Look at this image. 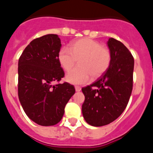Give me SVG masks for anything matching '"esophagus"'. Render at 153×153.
Masks as SVG:
<instances>
[{
    "label": "esophagus",
    "instance_id": "1",
    "mask_svg": "<svg viewBox=\"0 0 153 153\" xmlns=\"http://www.w3.org/2000/svg\"><path fill=\"white\" fill-rule=\"evenodd\" d=\"M75 90H76V92H79V91H80V90H81V87H80V86H75Z\"/></svg>",
    "mask_w": 153,
    "mask_h": 153
}]
</instances>
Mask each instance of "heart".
Here are the masks:
<instances>
[{
    "mask_svg": "<svg viewBox=\"0 0 153 153\" xmlns=\"http://www.w3.org/2000/svg\"><path fill=\"white\" fill-rule=\"evenodd\" d=\"M58 61L65 71H70L78 60L77 68L66 76V80L73 84H83L91 78L100 77L111 63V53L99 42L82 38L63 47L58 53Z\"/></svg>",
    "mask_w": 153,
    "mask_h": 153,
    "instance_id": "obj_1",
    "label": "heart"
}]
</instances>
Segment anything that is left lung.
Instances as JSON below:
<instances>
[{
  "label": "left lung",
  "mask_w": 153,
  "mask_h": 153,
  "mask_svg": "<svg viewBox=\"0 0 153 153\" xmlns=\"http://www.w3.org/2000/svg\"><path fill=\"white\" fill-rule=\"evenodd\" d=\"M107 45L111 53L109 67L97 81L82 88L83 118L93 126H102L117 120L125 110L132 90L133 56L116 39L109 38Z\"/></svg>",
  "instance_id": "obj_1"
}]
</instances>
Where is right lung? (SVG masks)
Here are the masks:
<instances>
[{"mask_svg":"<svg viewBox=\"0 0 153 153\" xmlns=\"http://www.w3.org/2000/svg\"><path fill=\"white\" fill-rule=\"evenodd\" d=\"M60 47L58 35H44L32 40L19 58V100L27 116L44 126L60 122L75 93L74 86L67 82L52 84L64 76L57 58Z\"/></svg>","mask_w":153,"mask_h":153,"instance_id":"1","label":"right lung"}]
</instances>
